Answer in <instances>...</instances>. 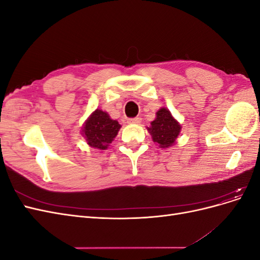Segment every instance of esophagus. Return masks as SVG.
I'll return each instance as SVG.
<instances>
[{
  "label": "esophagus",
  "instance_id": "34e87169",
  "mask_svg": "<svg viewBox=\"0 0 260 260\" xmlns=\"http://www.w3.org/2000/svg\"><path fill=\"white\" fill-rule=\"evenodd\" d=\"M129 123H132V124H139L141 122V118L140 117H136V118H130V119L128 120Z\"/></svg>",
  "mask_w": 260,
  "mask_h": 260
}]
</instances>
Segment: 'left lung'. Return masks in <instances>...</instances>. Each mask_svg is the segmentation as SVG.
Listing matches in <instances>:
<instances>
[{
  "instance_id": "obj_1",
  "label": "left lung",
  "mask_w": 260,
  "mask_h": 260,
  "mask_svg": "<svg viewBox=\"0 0 260 260\" xmlns=\"http://www.w3.org/2000/svg\"><path fill=\"white\" fill-rule=\"evenodd\" d=\"M146 129L152 136L154 143H157L161 148H168L176 144L180 136L181 124L171 115L168 108L161 107L156 112V118Z\"/></svg>"
}]
</instances>
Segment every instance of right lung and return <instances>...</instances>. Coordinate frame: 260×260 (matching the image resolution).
Masks as SVG:
<instances>
[{"label":"right lung","mask_w":260,"mask_h":260,"mask_svg":"<svg viewBox=\"0 0 260 260\" xmlns=\"http://www.w3.org/2000/svg\"><path fill=\"white\" fill-rule=\"evenodd\" d=\"M120 128L119 122L112 119L108 113L96 108L84 121L81 135L89 146L104 151L117 137Z\"/></svg>","instance_id":"1"}]
</instances>
